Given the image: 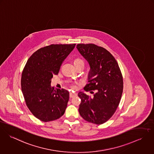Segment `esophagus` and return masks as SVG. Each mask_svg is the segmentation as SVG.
I'll return each instance as SVG.
<instances>
[{"instance_id":"obj_1","label":"esophagus","mask_w":154,"mask_h":154,"mask_svg":"<svg viewBox=\"0 0 154 154\" xmlns=\"http://www.w3.org/2000/svg\"><path fill=\"white\" fill-rule=\"evenodd\" d=\"M77 94L76 93H69V97L70 98H72L74 97L77 96Z\"/></svg>"}]
</instances>
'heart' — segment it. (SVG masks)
<instances>
[{"label": "heart", "instance_id": "obj_1", "mask_svg": "<svg viewBox=\"0 0 154 154\" xmlns=\"http://www.w3.org/2000/svg\"><path fill=\"white\" fill-rule=\"evenodd\" d=\"M81 62H83V60H82V59H80V58H76V59L74 60V64L79 63H81Z\"/></svg>", "mask_w": 154, "mask_h": 154}]
</instances>
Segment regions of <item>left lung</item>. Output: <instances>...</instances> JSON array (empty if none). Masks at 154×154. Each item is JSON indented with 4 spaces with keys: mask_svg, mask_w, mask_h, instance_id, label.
I'll use <instances>...</instances> for the list:
<instances>
[{
    "mask_svg": "<svg viewBox=\"0 0 154 154\" xmlns=\"http://www.w3.org/2000/svg\"><path fill=\"white\" fill-rule=\"evenodd\" d=\"M77 48L88 63V83L80 91L79 113L88 122L100 125L109 119L117 109L123 92V77L118 62L104 48L96 45L79 44ZM94 91L93 92L92 90Z\"/></svg>",
    "mask_w": 154,
    "mask_h": 154,
    "instance_id": "left-lung-1",
    "label": "left lung"
}]
</instances>
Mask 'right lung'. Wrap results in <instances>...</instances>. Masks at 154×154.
<instances>
[{
  "label": "right lung",
  "mask_w": 154,
  "mask_h": 154,
  "mask_svg": "<svg viewBox=\"0 0 154 154\" xmlns=\"http://www.w3.org/2000/svg\"><path fill=\"white\" fill-rule=\"evenodd\" d=\"M75 44H52L35 52L22 73L21 89L26 104L36 118L50 122L61 117L66 109L69 92L51 87L54 75Z\"/></svg>",
  "instance_id": "right-lung-1"
}]
</instances>
